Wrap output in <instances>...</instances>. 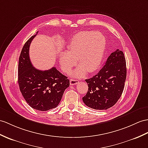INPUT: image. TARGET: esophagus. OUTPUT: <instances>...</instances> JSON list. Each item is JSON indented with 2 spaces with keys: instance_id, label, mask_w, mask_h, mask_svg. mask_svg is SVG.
Here are the masks:
<instances>
[{
  "instance_id": "1",
  "label": "esophagus",
  "mask_w": 148,
  "mask_h": 148,
  "mask_svg": "<svg viewBox=\"0 0 148 148\" xmlns=\"http://www.w3.org/2000/svg\"><path fill=\"white\" fill-rule=\"evenodd\" d=\"M78 82H79V80H76V79H74V78H71L70 80V84L71 85H74L78 84Z\"/></svg>"
}]
</instances>
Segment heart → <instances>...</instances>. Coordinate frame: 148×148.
Segmentation results:
<instances>
[{
	"mask_svg": "<svg viewBox=\"0 0 148 148\" xmlns=\"http://www.w3.org/2000/svg\"><path fill=\"white\" fill-rule=\"evenodd\" d=\"M106 44V37L101 32L93 31L78 32L68 44L67 52L60 56L63 70L68 71L75 65L78 58L80 65L71 72V76H84L86 71L94 72L102 63Z\"/></svg>",
	"mask_w": 148,
	"mask_h": 148,
	"instance_id": "1",
	"label": "heart"
}]
</instances>
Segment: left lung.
I'll return each mask as SVG.
<instances>
[{
    "mask_svg": "<svg viewBox=\"0 0 148 148\" xmlns=\"http://www.w3.org/2000/svg\"><path fill=\"white\" fill-rule=\"evenodd\" d=\"M126 74L124 55L117 49L108 57L98 73L85 80L88 90L82 98L84 103L96 110H106L114 106L124 90Z\"/></svg>",
    "mask_w": 148,
    "mask_h": 148,
    "instance_id": "8db88e82",
    "label": "left lung"
}]
</instances>
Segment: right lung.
<instances>
[{
  "mask_svg": "<svg viewBox=\"0 0 148 148\" xmlns=\"http://www.w3.org/2000/svg\"><path fill=\"white\" fill-rule=\"evenodd\" d=\"M36 34L28 39L21 51L18 65V84L29 106L36 110L46 111L58 106L64 90L70 85V80L55 67L42 71L32 65L29 51L31 42Z\"/></svg>",
  "mask_w": 148,
  "mask_h": 148,
  "instance_id": "obj_1",
  "label": "right lung"
}]
</instances>
